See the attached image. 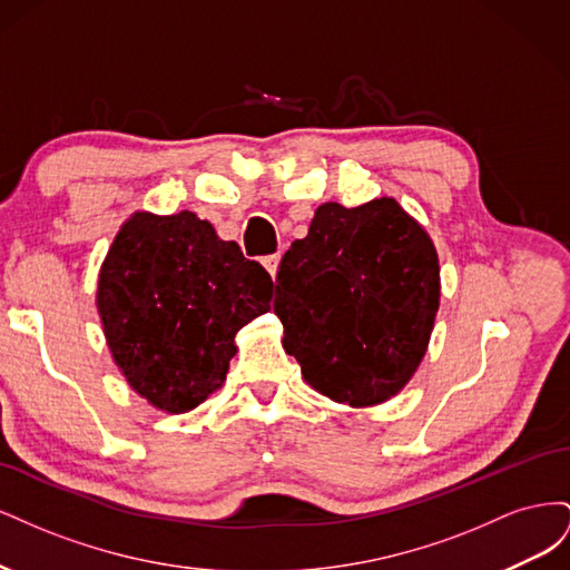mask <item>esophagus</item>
Here are the masks:
<instances>
[{"mask_svg": "<svg viewBox=\"0 0 570 570\" xmlns=\"http://www.w3.org/2000/svg\"><path fill=\"white\" fill-rule=\"evenodd\" d=\"M264 266H266V271L271 273V278H275V273H278V266H281V252L264 256Z\"/></svg>", "mask_w": 570, "mask_h": 570, "instance_id": "esophagus-1", "label": "esophagus"}]
</instances>
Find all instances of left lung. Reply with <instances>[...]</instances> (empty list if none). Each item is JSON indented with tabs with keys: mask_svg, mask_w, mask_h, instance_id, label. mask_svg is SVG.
<instances>
[{
	"mask_svg": "<svg viewBox=\"0 0 570 570\" xmlns=\"http://www.w3.org/2000/svg\"><path fill=\"white\" fill-rule=\"evenodd\" d=\"M438 306V252L390 197L318 206L275 278L287 354L308 385L350 406L381 404L409 383Z\"/></svg>",
	"mask_w": 570,
	"mask_h": 570,
	"instance_id": "left-lung-1",
	"label": "left lung"
}]
</instances>
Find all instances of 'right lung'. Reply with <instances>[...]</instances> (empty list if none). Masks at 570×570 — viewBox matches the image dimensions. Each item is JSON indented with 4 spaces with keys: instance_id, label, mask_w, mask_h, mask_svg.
Segmentation results:
<instances>
[{
    "instance_id": "right-lung-1",
    "label": "right lung",
    "mask_w": 570,
    "mask_h": 570,
    "mask_svg": "<svg viewBox=\"0 0 570 570\" xmlns=\"http://www.w3.org/2000/svg\"><path fill=\"white\" fill-rule=\"evenodd\" d=\"M273 281L193 212L135 214L99 273L109 350L135 392L168 413L226 381L235 335L271 308Z\"/></svg>"
}]
</instances>
